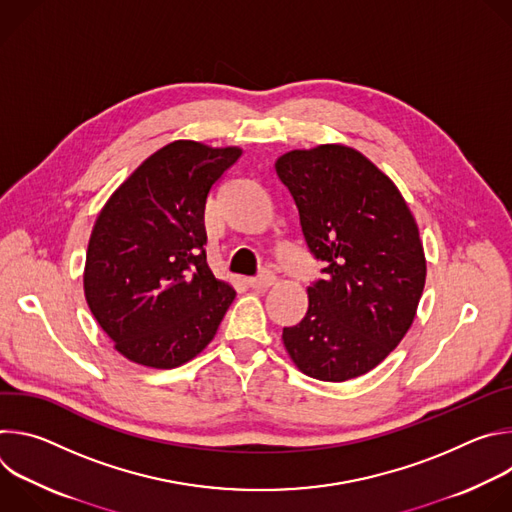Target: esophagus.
Here are the masks:
<instances>
[{
  "instance_id": "obj_1",
  "label": "esophagus",
  "mask_w": 512,
  "mask_h": 512,
  "mask_svg": "<svg viewBox=\"0 0 512 512\" xmlns=\"http://www.w3.org/2000/svg\"><path fill=\"white\" fill-rule=\"evenodd\" d=\"M273 281H275V275H273V271H261L257 277H251L247 283H249V287H253V289H257V291H261V289H267V287H271L273 285Z\"/></svg>"
}]
</instances>
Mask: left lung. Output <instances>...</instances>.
<instances>
[{
    "label": "left lung",
    "instance_id": "left-lung-1",
    "mask_svg": "<svg viewBox=\"0 0 512 512\" xmlns=\"http://www.w3.org/2000/svg\"><path fill=\"white\" fill-rule=\"evenodd\" d=\"M306 245L322 261L300 324L283 328L298 369L342 383L375 369L407 334L425 285L415 218L397 186L346 145L294 150L275 164Z\"/></svg>",
    "mask_w": 512,
    "mask_h": 512
}]
</instances>
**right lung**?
<instances>
[{
	"mask_svg": "<svg viewBox=\"0 0 512 512\" xmlns=\"http://www.w3.org/2000/svg\"><path fill=\"white\" fill-rule=\"evenodd\" d=\"M239 148L178 139L145 160L97 216L87 304L129 360L174 369L214 338L235 289L206 265L204 204Z\"/></svg>",
	"mask_w": 512,
	"mask_h": 512,
	"instance_id": "right-lung-1",
	"label": "right lung"
}]
</instances>
